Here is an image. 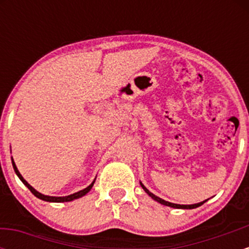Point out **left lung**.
<instances>
[{"mask_svg":"<svg viewBox=\"0 0 249 249\" xmlns=\"http://www.w3.org/2000/svg\"><path fill=\"white\" fill-rule=\"evenodd\" d=\"M141 185H142V190H144L145 192H146V193L148 194V196H151V198H152L153 200H156V201H158L159 204L165 205V206H170V207H173V208H184V210H192V208H196V207L201 206V205L204 204L205 201H206V200H205V201H201V202H199V204H194V205H179V204H172V202H168V201H166V200H164V199L159 198V196H154V194H153V193H151L150 191H148L147 188L145 187L144 185L142 184V182H141Z\"/></svg>","mask_w":249,"mask_h":249,"instance_id":"left-lung-1","label":"left lung"}]
</instances>
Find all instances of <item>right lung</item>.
Returning a JSON list of instances; mask_svg holds the SVG:
<instances>
[{
  "instance_id": "add662e5",
  "label": "right lung",
  "mask_w": 249,
  "mask_h": 249,
  "mask_svg": "<svg viewBox=\"0 0 249 249\" xmlns=\"http://www.w3.org/2000/svg\"><path fill=\"white\" fill-rule=\"evenodd\" d=\"M11 162H13V167H14V170H15V173L17 174V177H18V178L21 179V181L23 182L25 186L29 188L30 192L33 193L34 196H37V198H38V199L44 200V201H49V202H67V201H72V200H75V199L82 198L83 196H85V194H87V193L89 192V191H90L91 188H92L93 184H95V180H96V179L93 180V181L91 182V184L89 185V186H88L87 188H84V190L79 191V192H77V193L70 194V196H44V194L37 192L35 188H34L33 186H30V185L28 184L27 180H25V179L23 178V177L21 176V173H19L18 170H17V167H16V165H15V161H14L13 158H11Z\"/></svg>"
}]
</instances>
